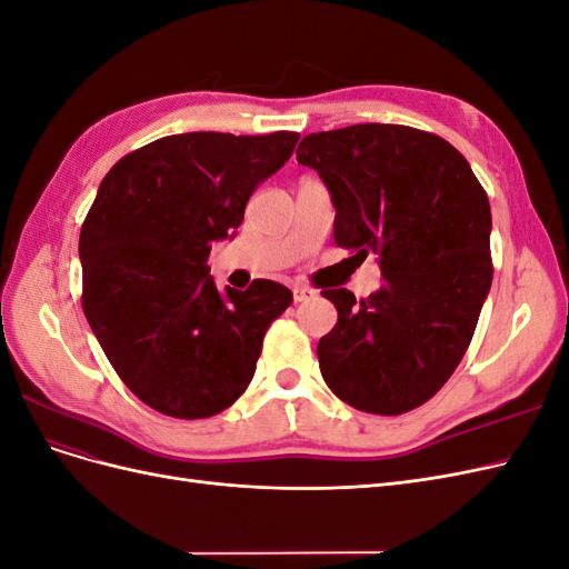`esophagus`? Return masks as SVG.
<instances>
[{
  "label": "esophagus",
  "instance_id": "1",
  "mask_svg": "<svg viewBox=\"0 0 569 569\" xmlns=\"http://www.w3.org/2000/svg\"><path fill=\"white\" fill-rule=\"evenodd\" d=\"M291 295H295V301L301 303V301H308L316 297V289H308V287H295L291 289Z\"/></svg>",
  "mask_w": 569,
  "mask_h": 569
}]
</instances>
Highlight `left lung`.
Instances as JSON below:
<instances>
[{
    "label": "left lung",
    "instance_id": "obj_1",
    "mask_svg": "<svg viewBox=\"0 0 569 569\" xmlns=\"http://www.w3.org/2000/svg\"><path fill=\"white\" fill-rule=\"evenodd\" d=\"M297 161L318 170L337 209L335 242L377 256L368 299L325 289L337 325L318 343L322 380L343 403L401 416L446 385L491 289V209L470 163L432 132L363 123L306 134Z\"/></svg>",
    "mask_w": 569,
    "mask_h": 569
}]
</instances>
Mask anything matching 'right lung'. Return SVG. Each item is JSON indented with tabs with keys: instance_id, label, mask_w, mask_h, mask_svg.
Instances as JSON below:
<instances>
[{
	"instance_id": "1",
	"label": "right lung",
	"mask_w": 569,
	"mask_h": 569,
	"mask_svg": "<svg viewBox=\"0 0 569 569\" xmlns=\"http://www.w3.org/2000/svg\"><path fill=\"white\" fill-rule=\"evenodd\" d=\"M297 142L284 130L170 134L120 159L97 189L78 247L82 311L120 380L163 416L230 408L291 303L272 280L218 291L206 261Z\"/></svg>"
}]
</instances>
